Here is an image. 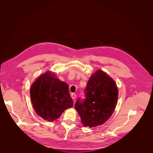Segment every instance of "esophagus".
<instances>
[{
	"label": "esophagus",
	"mask_w": 153,
	"mask_h": 153,
	"mask_svg": "<svg viewBox=\"0 0 153 153\" xmlns=\"http://www.w3.org/2000/svg\"><path fill=\"white\" fill-rule=\"evenodd\" d=\"M71 98H72L73 100H75L76 98V94H74V93H72L71 94Z\"/></svg>",
	"instance_id": "34e87169"
}]
</instances>
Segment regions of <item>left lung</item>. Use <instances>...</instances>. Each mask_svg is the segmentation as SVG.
I'll use <instances>...</instances> for the list:
<instances>
[{
	"label": "left lung",
	"instance_id": "1",
	"mask_svg": "<svg viewBox=\"0 0 153 153\" xmlns=\"http://www.w3.org/2000/svg\"><path fill=\"white\" fill-rule=\"evenodd\" d=\"M85 99L79 98L75 108L85 127H96L112 116L117 104L118 91L115 82L105 72L98 70L88 81Z\"/></svg>",
	"mask_w": 153,
	"mask_h": 153
}]
</instances>
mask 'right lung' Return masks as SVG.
Returning a JSON list of instances; mask_svg holds the SVG:
<instances>
[{
  "label": "right lung",
  "instance_id": "1",
  "mask_svg": "<svg viewBox=\"0 0 153 153\" xmlns=\"http://www.w3.org/2000/svg\"><path fill=\"white\" fill-rule=\"evenodd\" d=\"M69 87L51 72L41 75L32 85L30 99L36 113L48 121L59 118L73 106Z\"/></svg>",
  "mask_w": 153,
  "mask_h": 153
}]
</instances>
